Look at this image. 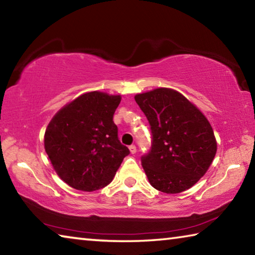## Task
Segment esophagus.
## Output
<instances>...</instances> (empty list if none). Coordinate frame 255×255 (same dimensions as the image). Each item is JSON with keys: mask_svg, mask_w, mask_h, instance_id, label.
<instances>
[{"mask_svg": "<svg viewBox=\"0 0 255 255\" xmlns=\"http://www.w3.org/2000/svg\"><path fill=\"white\" fill-rule=\"evenodd\" d=\"M129 150H130L131 154H135L136 153V146L135 145H130V146H129Z\"/></svg>", "mask_w": 255, "mask_h": 255, "instance_id": "obj_1", "label": "esophagus"}]
</instances>
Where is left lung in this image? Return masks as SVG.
Instances as JSON below:
<instances>
[{"label":"left lung","instance_id":"left-lung-1","mask_svg":"<svg viewBox=\"0 0 255 255\" xmlns=\"http://www.w3.org/2000/svg\"><path fill=\"white\" fill-rule=\"evenodd\" d=\"M135 100L152 130V147L141 156L150 185L164 193L190 189L205 175L217 152L208 119L172 89L136 94Z\"/></svg>","mask_w":255,"mask_h":255}]
</instances>
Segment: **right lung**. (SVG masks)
Segmentation results:
<instances>
[{
	"instance_id": "right-lung-1",
	"label": "right lung",
	"mask_w": 255,
	"mask_h": 255,
	"mask_svg": "<svg viewBox=\"0 0 255 255\" xmlns=\"http://www.w3.org/2000/svg\"><path fill=\"white\" fill-rule=\"evenodd\" d=\"M122 97L93 91L64 106L47 126L45 150L64 182L82 191L109 184L129 149L114 115Z\"/></svg>"
}]
</instances>
